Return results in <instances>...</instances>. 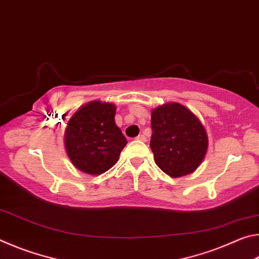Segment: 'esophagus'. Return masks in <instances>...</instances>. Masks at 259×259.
<instances>
[{"mask_svg": "<svg viewBox=\"0 0 259 259\" xmlns=\"http://www.w3.org/2000/svg\"><path fill=\"white\" fill-rule=\"evenodd\" d=\"M136 139H137V140H140V142H145V140H146V137H145V136H144V135H138L137 137H136Z\"/></svg>", "mask_w": 259, "mask_h": 259, "instance_id": "34e87169", "label": "esophagus"}]
</instances>
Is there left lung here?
<instances>
[{
	"label": "left lung",
	"mask_w": 259,
	"mask_h": 259,
	"mask_svg": "<svg viewBox=\"0 0 259 259\" xmlns=\"http://www.w3.org/2000/svg\"><path fill=\"white\" fill-rule=\"evenodd\" d=\"M151 150L162 171L172 178L194 172L208 151V135L194 113L166 103L151 113Z\"/></svg>",
	"instance_id": "8db88e82"
}]
</instances>
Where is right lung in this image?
<instances>
[{"label":"right lung","instance_id":"obj_1","mask_svg":"<svg viewBox=\"0 0 259 259\" xmlns=\"http://www.w3.org/2000/svg\"><path fill=\"white\" fill-rule=\"evenodd\" d=\"M115 112L114 104L93 100L82 105L68 120L64 146L80 171L98 176L119 160L128 142L114 121Z\"/></svg>","mask_w":259,"mask_h":259}]
</instances>
